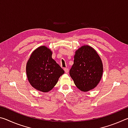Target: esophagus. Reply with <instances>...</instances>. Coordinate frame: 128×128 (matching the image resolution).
I'll use <instances>...</instances> for the list:
<instances>
[{"instance_id": "34e87169", "label": "esophagus", "mask_w": 128, "mask_h": 128, "mask_svg": "<svg viewBox=\"0 0 128 128\" xmlns=\"http://www.w3.org/2000/svg\"><path fill=\"white\" fill-rule=\"evenodd\" d=\"M64 70L65 72H66V73H68L69 72V69H68V68H64Z\"/></svg>"}]
</instances>
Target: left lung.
<instances>
[{"label":"left lung","instance_id":"1","mask_svg":"<svg viewBox=\"0 0 128 128\" xmlns=\"http://www.w3.org/2000/svg\"><path fill=\"white\" fill-rule=\"evenodd\" d=\"M103 72L100 56L92 47L84 45L76 51L69 74L80 90L86 92L94 88L100 82Z\"/></svg>","mask_w":128,"mask_h":128}]
</instances>
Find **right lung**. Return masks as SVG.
<instances>
[{
    "mask_svg": "<svg viewBox=\"0 0 128 128\" xmlns=\"http://www.w3.org/2000/svg\"><path fill=\"white\" fill-rule=\"evenodd\" d=\"M52 52L42 46L32 53L28 60L26 72L30 85L43 92L54 88L64 71L52 58Z\"/></svg>",
    "mask_w": 128,
    "mask_h": 128,
    "instance_id": "1",
    "label": "right lung"
}]
</instances>
